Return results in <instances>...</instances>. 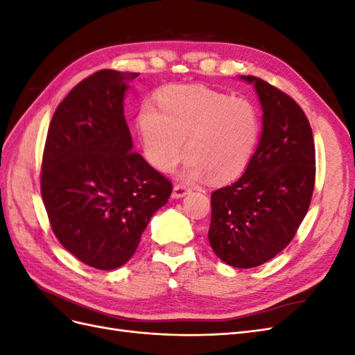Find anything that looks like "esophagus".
Wrapping results in <instances>:
<instances>
[{"mask_svg": "<svg viewBox=\"0 0 355 355\" xmlns=\"http://www.w3.org/2000/svg\"><path fill=\"white\" fill-rule=\"evenodd\" d=\"M188 192H189L188 187H185V185H175L173 192H171V197H173V198H182V197H185Z\"/></svg>", "mask_w": 355, "mask_h": 355, "instance_id": "34e87169", "label": "esophagus"}]
</instances>
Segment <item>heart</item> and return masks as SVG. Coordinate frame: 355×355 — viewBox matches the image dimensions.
<instances>
[{
    "mask_svg": "<svg viewBox=\"0 0 355 355\" xmlns=\"http://www.w3.org/2000/svg\"><path fill=\"white\" fill-rule=\"evenodd\" d=\"M157 106L158 111L144 105L136 118L144 153L157 170L168 173L187 149L185 180L209 176L214 184H227L249 167L261 136L259 112L250 101L173 84L158 93Z\"/></svg>",
    "mask_w": 355,
    "mask_h": 355,
    "instance_id": "heart-1",
    "label": "heart"
}]
</instances>
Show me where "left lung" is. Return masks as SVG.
Returning a JSON list of instances; mask_svg holds the SVG:
<instances>
[{"instance_id": "obj_1", "label": "left lung", "mask_w": 355, "mask_h": 355, "mask_svg": "<svg viewBox=\"0 0 355 355\" xmlns=\"http://www.w3.org/2000/svg\"><path fill=\"white\" fill-rule=\"evenodd\" d=\"M253 84L262 108V133L249 167L211 194L209 241L234 268L268 262L292 241L308 211L315 182V148L300 106L266 81Z\"/></svg>"}]
</instances>
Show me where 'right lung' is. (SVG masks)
Masks as SVG:
<instances>
[{
  "instance_id": "1",
  "label": "right lung",
  "mask_w": 355,
  "mask_h": 355,
  "mask_svg": "<svg viewBox=\"0 0 355 355\" xmlns=\"http://www.w3.org/2000/svg\"><path fill=\"white\" fill-rule=\"evenodd\" d=\"M137 73L103 69L83 80L51 118L41 196L51 230L83 263L110 271L135 254L171 184L133 153L124 116Z\"/></svg>"
}]
</instances>
